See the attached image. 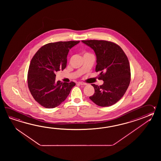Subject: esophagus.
Returning <instances> with one entry per match:
<instances>
[{
    "mask_svg": "<svg viewBox=\"0 0 161 161\" xmlns=\"http://www.w3.org/2000/svg\"><path fill=\"white\" fill-rule=\"evenodd\" d=\"M78 84H79V85H83V86L87 85V83H84V82H78Z\"/></svg>",
    "mask_w": 161,
    "mask_h": 161,
    "instance_id": "esophagus-1",
    "label": "esophagus"
}]
</instances>
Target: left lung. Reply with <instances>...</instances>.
<instances>
[{"mask_svg": "<svg viewBox=\"0 0 161 161\" xmlns=\"http://www.w3.org/2000/svg\"><path fill=\"white\" fill-rule=\"evenodd\" d=\"M92 48L97 57L96 72L101 86L92 84L95 92L89 98L99 106H112L125 93L130 81V63L125 53L116 44L105 40H82Z\"/></svg>", "mask_w": 161, "mask_h": 161, "instance_id": "obj_1", "label": "left lung"}]
</instances>
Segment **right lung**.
Masks as SVG:
<instances>
[{
    "label": "right lung",
    "instance_id": "1",
    "mask_svg": "<svg viewBox=\"0 0 161 161\" xmlns=\"http://www.w3.org/2000/svg\"><path fill=\"white\" fill-rule=\"evenodd\" d=\"M79 41H59L40 48L31 60L27 84L31 94L41 106L54 108L65 100L75 83L55 80L56 72L67 65V57L71 48Z\"/></svg>",
    "mask_w": 161,
    "mask_h": 161
}]
</instances>
